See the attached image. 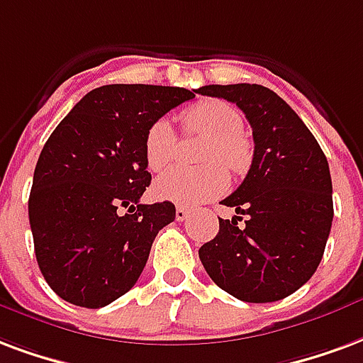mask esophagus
Listing matches in <instances>:
<instances>
[{
    "label": "esophagus",
    "instance_id": "1",
    "mask_svg": "<svg viewBox=\"0 0 363 363\" xmlns=\"http://www.w3.org/2000/svg\"><path fill=\"white\" fill-rule=\"evenodd\" d=\"M186 217H189V209L179 206V208H177V211H174V219H177V221H184Z\"/></svg>",
    "mask_w": 363,
    "mask_h": 363
}]
</instances>
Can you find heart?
<instances>
[{
    "label": "heart",
    "mask_w": 363,
    "mask_h": 363,
    "mask_svg": "<svg viewBox=\"0 0 363 363\" xmlns=\"http://www.w3.org/2000/svg\"><path fill=\"white\" fill-rule=\"evenodd\" d=\"M186 133L203 134L200 150L203 165L194 169H169L155 181L154 194L177 206H198L223 194L229 184L227 171L240 177L254 161V142L242 130L244 119L235 106L221 99H202L181 115ZM177 150V134L167 119L150 125L144 138V157L150 171H161L171 163Z\"/></svg>",
    "instance_id": "obj_1"
}]
</instances>
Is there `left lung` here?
I'll use <instances>...</instances> for the list:
<instances>
[{
  "instance_id": "8db88e82",
  "label": "left lung",
  "mask_w": 363,
  "mask_h": 363,
  "mask_svg": "<svg viewBox=\"0 0 363 363\" xmlns=\"http://www.w3.org/2000/svg\"><path fill=\"white\" fill-rule=\"evenodd\" d=\"M198 92L236 104L254 134L248 174L223 200L236 216L219 219L200 259L211 281L242 302L283 300L315 273L331 233L327 157L304 121L269 88L209 84Z\"/></svg>"
}]
</instances>
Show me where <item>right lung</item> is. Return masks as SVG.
Returning <instances> with one entry per match:
<instances>
[{
    "label": "right lung",
    "instance_id": "obj_1",
    "mask_svg": "<svg viewBox=\"0 0 363 363\" xmlns=\"http://www.w3.org/2000/svg\"><path fill=\"white\" fill-rule=\"evenodd\" d=\"M198 90L109 84L88 92L38 157L30 198L34 252L59 298L104 308L134 286L171 202L140 203L150 186L144 138L152 123Z\"/></svg>",
    "mask_w": 363,
    "mask_h": 363
}]
</instances>
